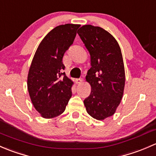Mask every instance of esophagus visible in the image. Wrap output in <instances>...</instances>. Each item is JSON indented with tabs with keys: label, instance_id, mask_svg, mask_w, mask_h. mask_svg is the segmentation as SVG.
Returning a JSON list of instances; mask_svg holds the SVG:
<instances>
[{
	"label": "esophagus",
	"instance_id": "1",
	"mask_svg": "<svg viewBox=\"0 0 156 156\" xmlns=\"http://www.w3.org/2000/svg\"><path fill=\"white\" fill-rule=\"evenodd\" d=\"M75 82H76V84H80V83L83 82V80H82V79H77V80H76V81Z\"/></svg>",
	"mask_w": 156,
	"mask_h": 156
}]
</instances>
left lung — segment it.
Returning <instances> with one entry per match:
<instances>
[{
	"label": "left lung",
	"mask_w": 156,
	"mask_h": 156,
	"mask_svg": "<svg viewBox=\"0 0 156 156\" xmlns=\"http://www.w3.org/2000/svg\"><path fill=\"white\" fill-rule=\"evenodd\" d=\"M77 34L89 51L91 64L86 76L91 94L84 105L91 117L104 120L115 113L124 93L126 73L121 49L113 35L100 27L83 25Z\"/></svg>",
	"instance_id": "obj_1"
}]
</instances>
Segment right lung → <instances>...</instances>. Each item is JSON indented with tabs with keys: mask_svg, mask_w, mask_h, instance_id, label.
Listing matches in <instances>:
<instances>
[{
	"mask_svg": "<svg viewBox=\"0 0 156 156\" xmlns=\"http://www.w3.org/2000/svg\"><path fill=\"white\" fill-rule=\"evenodd\" d=\"M80 26L65 24L55 27L42 40L32 59L27 86L30 101L43 118L61 115L71 98L73 82L63 73L62 58Z\"/></svg>",
	"mask_w": 156,
	"mask_h": 156,
	"instance_id": "add662e5",
	"label": "right lung"
}]
</instances>
